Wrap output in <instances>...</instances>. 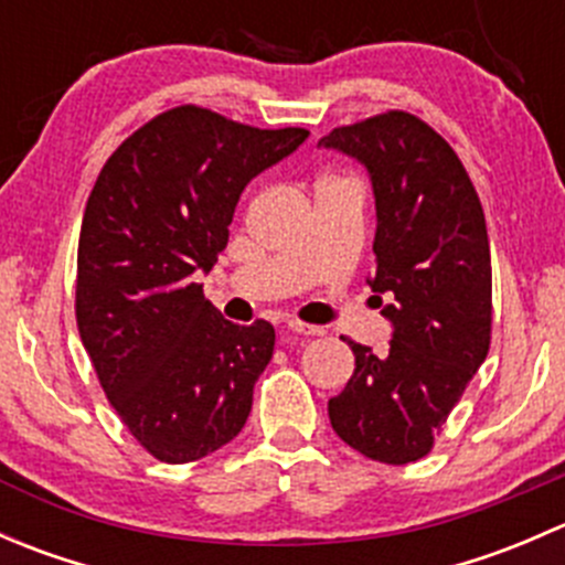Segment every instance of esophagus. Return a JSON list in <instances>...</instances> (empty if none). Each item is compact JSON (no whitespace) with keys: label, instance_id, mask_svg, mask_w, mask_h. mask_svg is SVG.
Returning a JSON list of instances; mask_svg holds the SVG:
<instances>
[{"label":"esophagus","instance_id":"34e87169","mask_svg":"<svg viewBox=\"0 0 565 565\" xmlns=\"http://www.w3.org/2000/svg\"><path fill=\"white\" fill-rule=\"evenodd\" d=\"M287 330L289 333H298V335H322V328H317V324L298 322V319H289Z\"/></svg>","mask_w":565,"mask_h":565}]
</instances>
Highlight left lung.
Returning a JSON list of instances; mask_svg holds the SVG:
<instances>
[{"instance_id": "left-lung-1", "label": "left lung", "mask_w": 565, "mask_h": 565, "mask_svg": "<svg viewBox=\"0 0 565 565\" xmlns=\"http://www.w3.org/2000/svg\"><path fill=\"white\" fill-rule=\"evenodd\" d=\"M319 147L355 158L372 177L377 267L366 281L393 324L383 355L344 339L355 372L328 402L330 426L363 457L407 465L431 451L489 352L483 207L451 145L415 114L385 111L333 128Z\"/></svg>"}]
</instances>
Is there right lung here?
Listing matches in <instances>:
<instances>
[{"instance_id": "1", "label": "right lung", "mask_w": 565, "mask_h": 565, "mask_svg": "<svg viewBox=\"0 0 565 565\" xmlns=\"http://www.w3.org/2000/svg\"><path fill=\"white\" fill-rule=\"evenodd\" d=\"M309 139L177 106L130 134L95 180L76 262V322L100 388L152 457L185 465L241 435L273 358L265 319L204 300L243 188Z\"/></svg>"}]
</instances>
